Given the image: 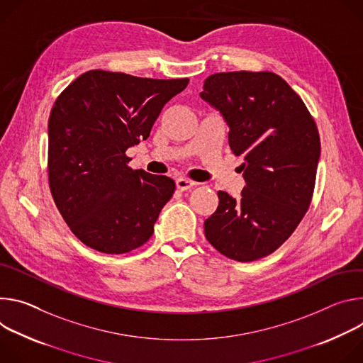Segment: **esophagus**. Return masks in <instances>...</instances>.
<instances>
[{"instance_id": "34e87169", "label": "esophagus", "mask_w": 363, "mask_h": 363, "mask_svg": "<svg viewBox=\"0 0 363 363\" xmlns=\"http://www.w3.org/2000/svg\"><path fill=\"white\" fill-rule=\"evenodd\" d=\"M196 184H197L196 182L189 180V179H183V177H180V179H177V180H176V186H177V189H179V190H182V191L189 190V189H191V187H193V186H196Z\"/></svg>"}]
</instances>
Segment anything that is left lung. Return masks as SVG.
Returning a JSON list of instances; mask_svg holds the SVG:
<instances>
[{"instance_id": "8db88e82", "label": "left lung", "mask_w": 363, "mask_h": 363, "mask_svg": "<svg viewBox=\"0 0 363 363\" xmlns=\"http://www.w3.org/2000/svg\"><path fill=\"white\" fill-rule=\"evenodd\" d=\"M228 123L229 147L244 155L247 186L239 199L218 191L219 206L205 236L222 255L251 262L272 254L310 208L320 137L303 99L277 73L211 74L200 92Z\"/></svg>"}]
</instances>
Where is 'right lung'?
<instances>
[{"mask_svg": "<svg viewBox=\"0 0 363 363\" xmlns=\"http://www.w3.org/2000/svg\"><path fill=\"white\" fill-rule=\"evenodd\" d=\"M189 79L89 70L57 96L49 118V186L74 236L104 254L144 245L172 199L167 176L133 170L125 151L147 140Z\"/></svg>", "mask_w": 363, "mask_h": 363, "instance_id": "obj_1", "label": "right lung"}]
</instances>
